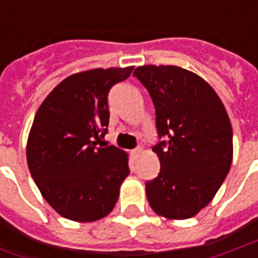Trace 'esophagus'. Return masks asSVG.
I'll list each match as a JSON object with an SVG mask.
<instances>
[{
  "mask_svg": "<svg viewBox=\"0 0 258 258\" xmlns=\"http://www.w3.org/2000/svg\"><path fill=\"white\" fill-rule=\"evenodd\" d=\"M141 152H142V148H135L134 151H131V156H133V159H138L141 155Z\"/></svg>",
  "mask_w": 258,
  "mask_h": 258,
  "instance_id": "obj_1",
  "label": "esophagus"
}]
</instances>
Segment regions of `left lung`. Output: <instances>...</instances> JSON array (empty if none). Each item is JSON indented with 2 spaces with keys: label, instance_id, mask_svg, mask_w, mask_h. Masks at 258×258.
Masks as SVG:
<instances>
[{
  "label": "left lung",
  "instance_id": "8db88e82",
  "mask_svg": "<svg viewBox=\"0 0 258 258\" xmlns=\"http://www.w3.org/2000/svg\"><path fill=\"white\" fill-rule=\"evenodd\" d=\"M156 109L159 137L152 148L160 173L146 182L153 211L186 220L210 203L231 168L232 125L224 103L200 76L178 66H140L133 73Z\"/></svg>",
  "mask_w": 258,
  "mask_h": 258
}]
</instances>
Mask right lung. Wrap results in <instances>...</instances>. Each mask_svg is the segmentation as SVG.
Listing matches in <instances>:
<instances>
[{
	"mask_svg": "<svg viewBox=\"0 0 258 258\" xmlns=\"http://www.w3.org/2000/svg\"><path fill=\"white\" fill-rule=\"evenodd\" d=\"M133 69L72 74L48 94L36 113L26 146L27 166L42 198L72 221L106 217L130 174L128 155L113 145L101 148L98 141L109 124L107 94L116 83L128 79Z\"/></svg>",
	"mask_w": 258,
	"mask_h": 258,
	"instance_id": "right-lung-1",
	"label": "right lung"
}]
</instances>
